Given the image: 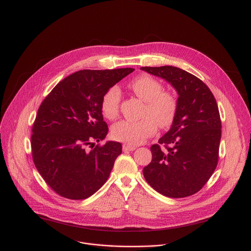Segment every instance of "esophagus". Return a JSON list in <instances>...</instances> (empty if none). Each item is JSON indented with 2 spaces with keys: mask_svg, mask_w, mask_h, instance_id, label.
<instances>
[{
  "mask_svg": "<svg viewBox=\"0 0 251 251\" xmlns=\"http://www.w3.org/2000/svg\"><path fill=\"white\" fill-rule=\"evenodd\" d=\"M123 150L124 151H133L135 150V146L129 145V144H124L123 145Z\"/></svg>",
  "mask_w": 251,
  "mask_h": 251,
  "instance_id": "obj_1",
  "label": "esophagus"
}]
</instances>
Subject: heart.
I'll list each match as a JSON object with an SVG mask.
<instances>
[{"instance_id": "b5f03b06", "label": "heart", "mask_w": 251, "mask_h": 251, "mask_svg": "<svg viewBox=\"0 0 251 251\" xmlns=\"http://www.w3.org/2000/svg\"><path fill=\"white\" fill-rule=\"evenodd\" d=\"M129 88L142 101L145 108L139 122L121 121L112 127L111 134L115 140L129 145H137L147 137L153 135L157 129L171 126L177 113V99L176 95L163 90L162 82L155 77L143 74L135 77ZM121 91L118 86H111L103 95L101 100V111L108 120H115L120 113Z\"/></svg>"}]
</instances>
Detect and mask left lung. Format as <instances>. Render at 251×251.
<instances>
[{
  "label": "left lung",
  "instance_id": "left-lung-1",
  "mask_svg": "<svg viewBox=\"0 0 251 251\" xmlns=\"http://www.w3.org/2000/svg\"><path fill=\"white\" fill-rule=\"evenodd\" d=\"M141 70L166 79L178 94L176 119L159 143L151 146L152 160L143 169L144 177L165 196L192 195L209 180L219 160L222 124L216 99L201 79L181 69Z\"/></svg>",
  "mask_w": 251,
  "mask_h": 251
}]
</instances>
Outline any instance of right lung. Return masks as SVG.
Here are the masks:
<instances>
[{"instance_id":"obj_1","label":"right lung","mask_w":251,"mask_h":251,"mask_svg":"<svg viewBox=\"0 0 251 251\" xmlns=\"http://www.w3.org/2000/svg\"><path fill=\"white\" fill-rule=\"evenodd\" d=\"M134 69L83 70L60 81L42 101L32 126L31 152L45 182L59 195L81 200L108 179L120 142L97 144L108 133L101 100ZM91 148V150L89 148Z\"/></svg>"}]
</instances>
